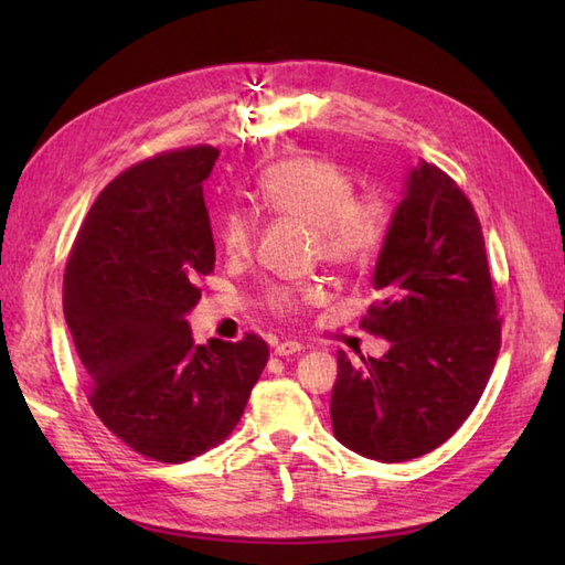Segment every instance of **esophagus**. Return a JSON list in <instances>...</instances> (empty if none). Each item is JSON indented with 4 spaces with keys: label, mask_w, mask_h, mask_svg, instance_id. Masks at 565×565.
I'll return each instance as SVG.
<instances>
[{
    "label": "esophagus",
    "mask_w": 565,
    "mask_h": 565,
    "mask_svg": "<svg viewBox=\"0 0 565 565\" xmlns=\"http://www.w3.org/2000/svg\"><path fill=\"white\" fill-rule=\"evenodd\" d=\"M301 350H303V347L298 344V342H276L271 352L276 356H294V354H298Z\"/></svg>",
    "instance_id": "obj_1"
}]
</instances>
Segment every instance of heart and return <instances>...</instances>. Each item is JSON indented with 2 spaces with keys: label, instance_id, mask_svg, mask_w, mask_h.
<instances>
[{
  "label": "heart",
  "instance_id": "obj_1",
  "mask_svg": "<svg viewBox=\"0 0 565 565\" xmlns=\"http://www.w3.org/2000/svg\"><path fill=\"white\" fill-rule=\"evenodd\" d=\"M257 194L271 213L313 225V249L334 264L354 267L374 255L383 235V211L371 196H354L352 179L338 162L316 154H294L262 174ZM255 223L243 211L223 215L218 239L231 257L252 247ZM320 298V286H281L269 294L276 313H296Z\"/></svg>",
  "mask_w": 565,
  "mask_h": 565
}]
</instances>
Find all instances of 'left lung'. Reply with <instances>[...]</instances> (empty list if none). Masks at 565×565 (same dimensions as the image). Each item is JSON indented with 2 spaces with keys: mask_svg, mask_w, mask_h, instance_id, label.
<instances>
[{
  "mask_svg": "<svg viewBox=\"0 0 565 565\" xmlns=\"http://www.w3.org/2000/svg\"><path fill=\"white\" fill-rule=\"evenodd\" d=\"M371 281L381 301L364 328L388 350L364 366L340 352L330 417L347 449L398 463L463 425L500 350L481 223L439 167L419 160L407 170Z\"/></svg>",
  "mask_w": 565,
  "mask_h": 565,
  "instance_id": "1",
  "label": "left lung"
}]
</instances>
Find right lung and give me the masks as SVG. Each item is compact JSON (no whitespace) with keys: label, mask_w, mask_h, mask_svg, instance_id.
Wrapping results in <instances>:
<instances>
[{"label":"right lung","mask_w":565,"mask_h":565,"mask_svg":"<svg viewBox=\"0 0 565 565\" xmlns=\"http://www.w3.org/2000/svg\"><path fill=\"white\" fill-rule=\"evenodd\" d=\"M218 150L164 152L106 186L72 245L63 310L89 403L130 449L182 463L221 444L243 417L267 342L196 344L186 316L213 271L203 182Z\"/></svg>","instance_id":"obj_1"}]
</instances>
